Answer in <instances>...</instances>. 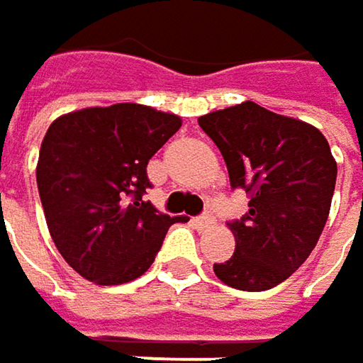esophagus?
<instances>
[{
    "label": "esophagus",
    "mask_w": 363,
    "mask_h": 363,
    "mask_svg": "<svg viewBox=\"0 0 363 363\" xmlns=\"http://www.w3.org/2000/svg\"><path fill=\"white\" fill-rule=\"evenodd\" d=\"M194 223L198 227H211L213 223H215V217L211 215V213H204V215H200V217H196Z\"/></svg>",
    "instance_id": "34e87169"
}]
</instances>
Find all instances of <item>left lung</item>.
I'll list each match as a JSON object with an SVG mask.
<instances>
[{
  "label": "left lung",
  "instance_id": "obj_1",
  "mask_svg": "<svg viewBox=\"0 0 363 363\" xmlns=\"http://www.w3.org/2000/svg\"><path fill=\"white\" fill-rule=\"evenodd\" d=\"M217 144L231 190L250 196V211L229 220L235 252L215 262L233 289L267 291L306 262L323 233L337 163L320 130L246 101L198 119Z\"/></svg>",
  "mask_w": 363,
  "mask_h": 363
}]
</instances>
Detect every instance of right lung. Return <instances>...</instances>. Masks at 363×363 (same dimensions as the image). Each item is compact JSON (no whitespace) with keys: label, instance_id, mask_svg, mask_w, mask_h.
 <instances>
[{"label":"right lung","instance_id":"add662e5","mask_svg":"<svg viewBox=\"0 0 363 363\" xmlns=\"http://www.w3.org/2000/svg\"><path fill=\"white\" fill-rule=\"evenodd\" d=\"M182 119L136 103L89 107L55 119L40 144L37 186L64 260L99 285L138 279L177 217L143 196L146 165Z\"/></svg>","mask_w":363,"mask_h":363}]
</instances>
